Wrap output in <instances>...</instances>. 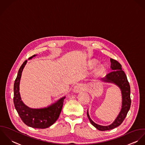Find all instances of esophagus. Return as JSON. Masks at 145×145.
Listing matches in <instances>:
<instances>
[{
  "mask_svg": "<svg viewBox=\"0 0 145 145\" xmlns=\"http://www.w3.org/2000/svg\"><path fill=\"white\" fill-rule=\"evenodd\" d=\"M83 89H84L83 86L81 84H79V85H77L75 86V87H74L73 92H75V93H78V92L82 91Z\"/></svg>",
  "mask_w": 145,
  "mask_h": 145,
  "instance_id": "obj_1",
  "label": "esophagus"
}]
</instances>
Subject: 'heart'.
I'll use <instances>...</instances> for the list:
<instances>
[{"instance_id":"obj_1","label":"heart","mask_w":145,"mask_h":145,"mask_svg":"<svg viewBox=\"0 0 145 145\" xmlns=\"http://www.w3.org/2000/svg\"><path fill=\"white\" fill-rule=\"evenodd\" d=\"M96 61L95 60H92V61H91V63H90V66H91V67H94V65L96 64ZM102 69H103V67H102V66H101V65H99V66L97 67V68H96V71H97V72H100V71H101Z\"/></svg>"}]
</instances>
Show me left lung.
Instances as JSON below:
<instances>
[{"label":"left lung","instance_id":"obj_1","mask_svg":"<svg viewBox=\"0 0 145 145\" xmlns=\"http://www.w3.org/2000/svg\"><path fill=\"white\" fill-rule=\"evenodd\" d=\"M110 68L112 71L101 78V81L105 83L114 84L119 88L122 97L121 108L114 121L111 124L106 126L97 124L92 121L87 110V116L90 123L96 129L101 131L112 129L120 125L127 116L131 104L130 86L124 72L121 69V65L118 61L112 58H110Z\"/></svg>","mask_w":145,"mask_h":145}]
</instances>
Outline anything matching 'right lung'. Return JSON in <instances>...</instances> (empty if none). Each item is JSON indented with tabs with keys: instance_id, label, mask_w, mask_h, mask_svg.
Masks as SVG:
<instances>
[{
	"instance_id": "add662e5",
	"label": "right lung",
	"mask_w": 145,
	"mask_h": 145,
	"mask_svg": "<svg viewBox=\"0 0 145 145\" xmlns=\"http://www.w3.org/2000/svg\"><path fill=\"white\" fill-rule=\"evenodd\" d=\"M37 55L29 58V60ZM27 60L21 66L14 84L13 102L16 110L25 124L34 128L44 129L50 127L58 119L63 105L65 96L62 97L57 101L47 107L39 109L31 108L24 103L20 92V84L22 73Z\"/></svg>"
}]
</instances>
